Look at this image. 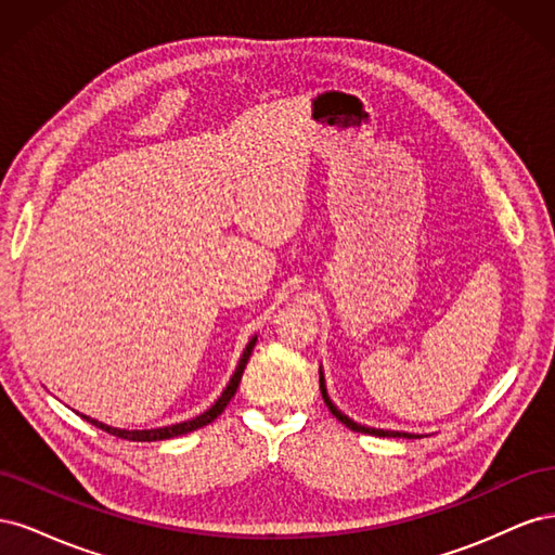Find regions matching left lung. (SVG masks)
Wrapping results in <instances>:
<instances>
[{"mask_svg":"<svg viewBox=\"0 0 555 555\" xmlns=\"http://www.w3.org/2000/svg\"><path fill=\"white\" fill-rule=\"evenodd\" d=\"M319 389H322V398H324V402H326V408L331 410V414H333L335 418H338V422H343L347 428L357 430V433H365V435H377V438H414V435H410V433H393V430L367 428V426H359L357 422H351L349 416H345V414L331 402V398H328V393H326V386H324V375H322V371H319Z\"/></svg>","mask_w":555,"mask_h":555,"instance_id":"obj_1","label":"left lung"}]
</instances>
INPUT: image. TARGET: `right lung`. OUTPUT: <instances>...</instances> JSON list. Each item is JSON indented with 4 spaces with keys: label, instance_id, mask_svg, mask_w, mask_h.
<instances>
[{
    "label": "right lung",
    "instance_id": "1",
    "mask_svg": "<svg viewBox=\"0 0 555 555\" xmlns=\"http://www.w3.org/2000/svg\"><path fill=\"white\" fill-rule=\"evenodd\" d=\"M255 345H257V338H251L249 345H247L245 351H243L241 363H238V367H236V373H233V377H231L229 386L224 389V393H222L220 398H217V402H215V405H212L208 412H204L201 416L192 418V422H182V424H176V426H164V428H153V430H120V428H111V426H106V424H102V422H96V418H90V416H82V418H88V422H90L92 426L102 428V430L108 433V435H115V438H120V440H133V442L171 440V438H178V435L192 433V430H196V428H204V426H208L210 422H215V418L224 412V408L229 405V400L233 398V393H236L238 384H241V377H243V371H245V365H247V361H249V354H251V349H255Z\"/></svg>",
    "mask_w": 555,
    "mask_h": 555
}]
</instances>
